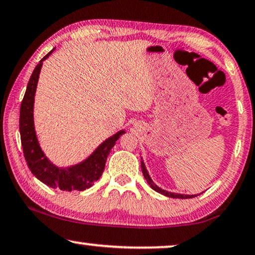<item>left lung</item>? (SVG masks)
Returning <instances> with one entry per match:
<instances>
[{
	"label": "left lung",
	"mask_w": 255,
	"mask_h": 255,
	"mask_svg": "<svg viewBox=\"0 0 255 255\" xmlns=\"http://www.w3.org/2000/svg\"><path fill=\"white\" fill-rule=\"evenodd\" d=\"M141 168H142V173H143V175H144L145 180H146V182H148V184H149L150 187H151L152 189H155L156 192L160 193V194L166 195V196H168V198H178V199H192V198H194V196H196V195H182V194H175V193H171V192L164 191V189L159 188L158 186H156L155 184H153V181L151 180V178H150V175H149V173H148V171H146L145 165H144V163L142 162V160H141Z\"/></svg>",
	"instance_id": "8db88e82"
}]
</instances>
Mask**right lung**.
<instances>
[{"mask_svg":"<svg viewBox=\"0 0 255 255\" xmlns=\"http://www.w3.org/2000/svg\"><path fill=\"white\" fill-rule=\"evenodd\" d=\"M53 51L54 48L47 55L42 57L40 62L35 66L27 83L24 98L21 100L19 112L21 148H23L24 157L28 168L35 175V178H38L44 184L52 188H59L61 191H84V189L91 187L93 182L98 180L100 175L103 174L107 156L110 155L111 149L113 148L120 136L125 134V130L118 131L112 137L107 138L88 159H85L81 164L68 168H59L49 162L39 146L37 135L34 131L33 103L42 61L47 59Z\"/></svg>","mask_w":255,"mask_h":255,"instance_id":"obj_1","label":"right lung"}]
</instances>
